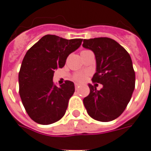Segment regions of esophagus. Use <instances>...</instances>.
<instances>
[{
  "label": "esophagus",
  "mask_w": 151,
  "mask_h": 151,
  "mask_svg": "<svg viewBox=\"0 0 151 151\" xmlns=\"http://www.w3.org/2000/svg\"><path fill=\"white\" fill-rule=\"evenodd\" d=\"M79 86H80V85L78 84V83H76V84H75V87H76V90L79 88Z\"/></svg>",
  "instance_id": "34e87169"
}]
</instances>
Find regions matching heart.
<instances>
[{
  "mask_svg": "<svg viewBox=\"0 0 151 151\" xmlns=\"http://www.w3.org/2000/svg\"><path fill=\"white\" fill-rule=\"evenodd\" d=\"M86 78V75L84 73H78V74H76L74 76V79L76 81H78V82H82Z\"/></svg>",
  "mask_w": 151,
  "mask_h": 151,
  "instance_id": "b5f03b06",
  "label": "heart"
}]
</instances>
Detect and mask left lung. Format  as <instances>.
Returning a JSON list of instances; mask_svg holds the SVG:
<instances>
[{"label":"left lung","mask_w":151,"mask_h":151,"mask_svg":"<svg viewBox=\"0 0 151 151\" xmlns=\"http://www.w3.org/2000/svg\"><path fill=\"white\" fill-rule=\"evenodd\" d=\"M83 47L93 51L96 72L92 80L103 85L100 90L89 84L90 93L83 99L87 113L93 119L109 122L125 110L135 88V73L126 49L109 38L83 40Z\"/></svg>","instance_id":"8db88e82"}]
</instances>
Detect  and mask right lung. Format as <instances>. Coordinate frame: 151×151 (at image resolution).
I'll return each mask as SVG.
<instances>
[{"mask_svg":"<svg viewBox=\"0 0 151 151\" xmlns=\"http://www.w3.org/2000/svg\"><path fill=\"white\" fill-rule=\"evenodd\" d=\"M83 39H65L47 35L27 52L18 75L19 93L31 119L48 125L62 119L75 92L74 83H53L55 69L62 68L68 55L78 49Z\"/></svg>","mask_w":151,"mask_h":151,"instance_id":"add662e5","label":"right lung"}]
</instances>
